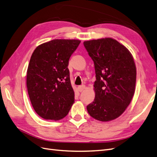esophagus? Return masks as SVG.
<instances>
[{"label":"esophagus","instance_id":"34e87169","mask_svg":"<svg viewBox=\"0 0 157 157\" xmlns=\"http://www.w3.org/2000/svg\"><path fill=\"white\" fill-rule=\"evenodd\" d=\"M85 88H86V86H85V85H81V86H78V91L80 92H83Z\"/></svg>","mask_w":157,"mask_h":157}]
</instances>
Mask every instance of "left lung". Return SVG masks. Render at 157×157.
<instances>
[{
  "label": "left lung",
  "mask_w": 157,
  "mask_h": 157,
  "mask_svg": "<svg viewBox=\"0 0 157 157\" xmlns=\"http://www.w3.org/2000/svg\"><path fill=\"white\" fill-rule=\"evenodd\" d=\"M92 59L96 80L95 98L86 107L95 119L107 122L120 117L134 96L136 67L132 54L111 38L84 42Z\"/></svg>",
  "instance_id": "1"
}]
</instances>
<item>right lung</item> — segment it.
Here are the masks:
<instances>
[{
	"instance_id": "right-lung-1",
	"label": "right lung",
	"mask_w": 157,
	"mask_h": 157,
	"mask_svg": "<svg viewBox=\"0 0 157 157\" xmlns=\"http://www.w3.org/2000/svg\"><path fill=\"white\" fill-rule=\"evenodd\" d=\"M80 43L79 40L54 39L33 52L27 71V88L33 107L44 119H62L75 101L67 67Z\"/></svg>"
}]
</instances>
